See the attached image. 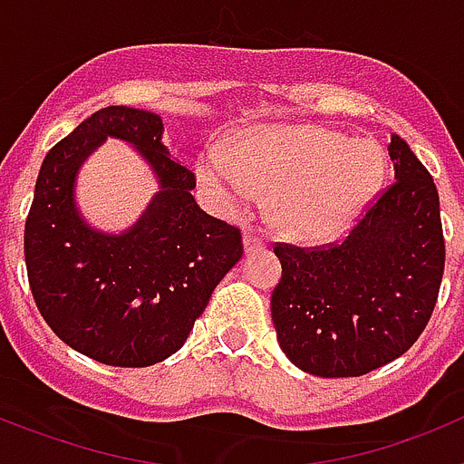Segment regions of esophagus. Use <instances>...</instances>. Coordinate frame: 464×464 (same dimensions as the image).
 Returning <instances> with one entry per match:
<instances>
[{"mask_svg": "<svg viewBox=\"0 0 464 464\" xmlns=\"http://www.w3.org/2000/svg\"><path fill=\"white\" fill-rule=\"evenodd\" d=\"M265 248V241L256 235H244V251L246 256H251V253H257Z\"/></svg>", "mask_w": 464, "mask_h": 464, "instance_id": "esophagus-1", "label": "esophagus"}]
</instances>
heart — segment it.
Here are the masks:
<instances>
[{
	"instance_id": "b5f03b06",
	"label": "heart",
	"mask_w": 464,
	"mask_h": 464,
	"mask_svg": "<svg viewBox=\"0 0 464 464\" xmlns=\"http://www.w3.org/2000/svg\"><path fill=\"white\" fill-rule=\"evenodd\" d=\"M199 181L223 204H248L256 186L272 192V218L302 244H325L353 227L385 179V153L370 139L321 125L248 130L232 149L197 160Z\"/></svg>"
}]
</instances>
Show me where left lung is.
Returning <instances> with one entry per match:
<instances>
[{"mask_svg":"<svg viewBox=\"0 0 464 464\" xmlns=\"http://www.w3.org/2000/svg\"><path fill=\"white\" fill-rule=\"evenodd\" d=\"M392 183L342 244H276L272 293L278 346L323 379L362 376L413 346L432 315L444 274L440 195L409 143L392 134Z\"/></svg>","mask_w":464,"mask_h":464,"instance_id":"left-lung-1","label":"left lung"}]
</instances>
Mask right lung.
Masks as SVG:
<instances>
[{
  "label": "right lung",
  "mask_w": 464,
  "mask_h": 464,
  "mask_svg": "<svg viewBox=\"0 0 464 464\" xmlns=\"http://www.w3.org/2000/svg\"><path fill=\"white\" fill-rule=\"evenodd\" d=\"M162 118L106 106L48 150L24 223V265L44 321L73 351L111 367H149L186 343L241 232L197 207L195 176L169 158ZM130 142L159 179L132 228H92L75 204L80 165L106 138Z\"/></svg>",
  "instance_id": "add662e5"
}]
</instances>
